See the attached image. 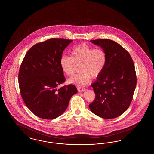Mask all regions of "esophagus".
<instances>
[{
  "mask_svg": "<svg viewBox=\"0 0 154 154\" xmlns=\"http://www.w3.org/2000/svg\"><path fill=\"white\" fill-rule=\"evenodd\" d=\"M77 89L79 91V92H82V91H84L86 89L83 87H77Z\"/></svg>",
  "mask_w": 154,
  "mask_h": 154,
  "instance_id": "34e87169",
  "label": "esophagus"
}]
</instances>
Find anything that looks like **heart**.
Wrapping results in <instances>:
<instances>
[{"label": "heart", "mask_w": 154, "mask_h": 154, "mask_svg": "<svg viewBox=\"0 0 154 154\" xmlns=\"http://www.w3.org/2000/svg\"><path fill=\"white\" fill-rule=\"evenodd\" d=\"M70 55V57L62 56L59 65L63 73L67 76H72L77 66L80 65V72L69 80L70 83L79 86L87 84L91 77H98L107 63V53L103 48H95L87 44H80L72 48Z\"/></svg>", "instance_id": "b5f03b06"}]
</instances>
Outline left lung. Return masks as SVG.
Returning <instances> with one entry per match:
<instances>
[{"label": "left lung", "instance_id": "left-lung-1", "mask_svg": "<svg viewBox=\"0 0 154 154\" xmlns=\"http://www.w3.org/2000/svg\"><path fill=\"white\" fill-rule=\"evenodd\" d=\"M105 50L107 63L102 73L91 84L95 99L89 105L91 111L104 119L118 117L132 102L137 78L132 57L120 44L109 39L92 40Z\"/></svg>", "mask_w": 154, "mask_h": 154}]
</instances>
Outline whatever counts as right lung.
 <instances>
[{"mask_svg": "<svg viewBox=\"0 0 154 154\" xmlns=\"http://www.w3.org/2000/svg\"><path fill=\"white\" fill-rule=\"evenodd\" d=\"M72 42L53 38L37 43L22 60L18 73L20 94L26 106L38 117L53 119L60 116L77 92L73 84L58 88L65 81L60 59Z\"/></svg>", "mask_w": 154, "mask_h": 154, "instance_id": "obj_1", "label": "right lung"}]
</instances>
